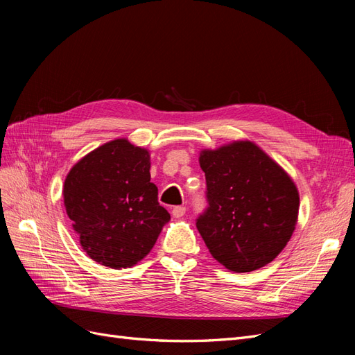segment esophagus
<instances>
[{
  "label": "esophagus",
  "mask_w": 355,
  "mask_h": 355,
  "mask_svg": "<svg viewBox=\"0 0 355 355\" xmlns=\"http://www.w3.org/2000/svg\"><path fill=\"white\" fill-rule=\"evenodd\" d=\"M185 211H187V207H184V206H176V207H173V210H171V214H173L175 218H182L185 214Z\"/></svg>",
  "instance_id": "34e87169"
}]
</instances>
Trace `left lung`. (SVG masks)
I'll list each match as a JSON object with an SVG mask.
<instances>
[{
	"mask_svg": "<svg viewBox=\"0 0 355 355\" xmlns=\"http://www.w3.org/2000/svg\"><path fill=\"white\" fill-rule=\"evenodd\" d=\"M200 166L209 206L196 223L211 256L235 272L274 261L297 220L293 180L252 142L202 151Z\"/></svg>",
	"mask_w": 355,
	"mask_h": 355,
	"instance_id": "obj_1",
	"label": "left lung"
}]
</instances>
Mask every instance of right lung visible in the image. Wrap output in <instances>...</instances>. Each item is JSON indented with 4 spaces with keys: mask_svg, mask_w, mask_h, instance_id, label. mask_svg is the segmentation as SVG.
<instances>
[{
    "mask_svg": "<svg viewBox=\"0 0 355 355\" xmlns=\"http://www.w3.org/2000/svg\"><path fill=\"white\" fill-rule=\"evenodd\" d=\"M144 148L115 139L75 164L63 185V202L84 252L120 270L151 252L168 211L159 206Z\"/></svg>",
    "mask_w": 355,
    "mask_h": 355,
    "instance_id": "right-lung-1",
    "label": "right lung"
}]
</instances>
